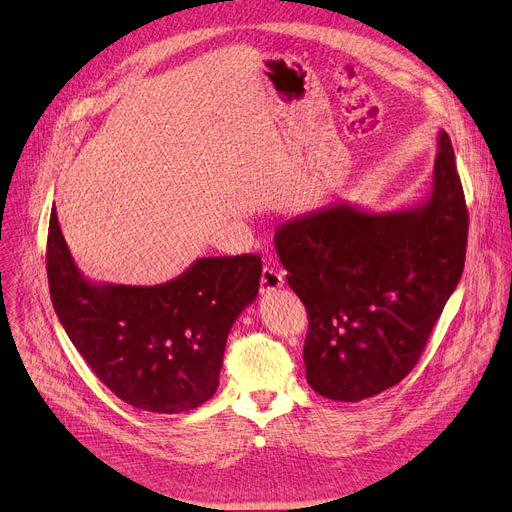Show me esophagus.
I'll use <instances>...</instances> for the list:
<instances>
[{"instance_id": "1", "label": "esophagus", "mask_w": 512, "mask_h": 512, "mask_svg": "<svg viewBox=\"0 0 512 512\" xmlns=\"http://www.w3.org/2000/svg\"><path fill=\"white\" fill-rule=\"evenodd\" d=\"M285 279H283V273L275 267H263L261 271V281H259V291L261 294H271V291L283 287Z\"/></svg>"}]
</instances>
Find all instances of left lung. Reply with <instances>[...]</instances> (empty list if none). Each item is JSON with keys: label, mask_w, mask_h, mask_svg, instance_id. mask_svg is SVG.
I'll list each match as a JSON object with an SVG mask.
<instances>
[{"label": "left lung", "mask_w": 512, "mask_h": 512, "mask_svg": "<svg viewBox=\"0 0 512 512\" xmlns=\"http://www.w3.org/2000/svg\"><path fill=\"white\" fill-rule=\"evenodd\" d=\"M466 241L468 210L446 131L423 202L371 212L342 200L283 223L275 249L310 316L308 385L356 403L405 379L462 277Z\"/></svg>", "instance_id": "1"}]
</instances>
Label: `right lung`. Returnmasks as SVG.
<instances>
[{"label": "right lung", "instance_id": "obj_1", "mask_svg": "<svg viewBox=\"0 0 512 512\" xmlns=\"http://www.w3.org/2000/svg\"><path fill=\"white\" fill-rule=\"evenodd\" d=\"M261 269L259 255L202 257L160 285L97 283L50 214L54 312L101 383L135 409L174 415L214 395L229 332L257 298Z\"/></svg>", "mask_w": 512, "mask_h": 512}]
</instances>
